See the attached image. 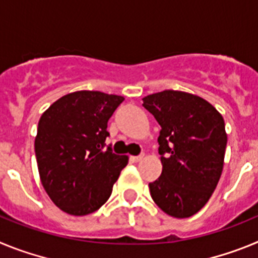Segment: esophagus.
Here are the masks:
<instances>
[{
	"mask_svg": "<svg viewBox=\"0 0 258 258\" xmlns=\"http://www.w3.org/2000/svg\"><path fill=\"white\" fill-rule=\"evenodd\" d=\"M143 159V155H138V156H131V160L134 161V163H138Z\"/></svg>",
	"mask_w": 258,
	"mask_h": 258,
	"instance_id": "1",
	"label": "esophagus"
}]
</instances>
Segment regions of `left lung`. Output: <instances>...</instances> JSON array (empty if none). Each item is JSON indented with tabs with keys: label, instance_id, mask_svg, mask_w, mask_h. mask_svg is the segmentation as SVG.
Segmentation results:
<instances>
[{
	"label": "left lung",
	"instance_id": "obj_1",
	"mask_svg": "<svg viewBox=\"0 0 258 258\" xmlns=\"http://www.w3.org/2000/svg\"><path fill=\"white\" fill-rule=\"evenodd\" d=\"M161 126L157 138L161 175L149 184L159 208L175 218L206 206L223 169L227 134L217 109L202 97L164 90L143 98Z\"/></svg>",
	"mask_w": 258,
	"mask_h": 258
}]
</instances>
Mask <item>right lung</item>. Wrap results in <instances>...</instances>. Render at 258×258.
I'll list each match as a JSON object with an SVG mask.
<instances>
[{
  "mask_svg": "<svg viewBox=\"0 0 258 258\" xmlns=\"http://www.w3.org/2000/svg\"><path fill=\"white\" fill-rule=\"evenodd\" d=\"M124 97L80 90L63 95L40 117L35 152L41 183L52 203L86 216L108 200L127 156L106 146L107 122Z\"/></svg>",
  "mask_w": 258,
  "mask_h": 258,
  "instance_id": "add662e5",
  "label": "right lung"
}]
</instances>
